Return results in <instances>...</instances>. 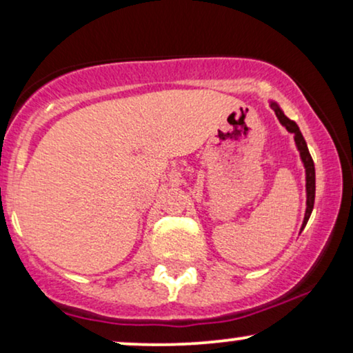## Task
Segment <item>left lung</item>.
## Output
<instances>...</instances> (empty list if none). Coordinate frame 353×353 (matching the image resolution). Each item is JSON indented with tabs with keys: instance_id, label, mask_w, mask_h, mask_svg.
Here are the masks:
<instances>
[{
	"instance_id": "left-lung-1",
	"label": "left lung",
	"mask_w": 353,
	"mask_h": 353,
	"mask_svg": "<svg viewBox=\"0 0 353 353\" xmlns=\"http://www.w3.org/2000/svg\"><path fill=\"white\" fill-rule=\"evenodd\" d=\"M272 109L274 110V114H276V117L279 122H281L283 127H286V130L289 133H294V141H296V146L299 149V152H301V159L303 162V167H305V181H307V209H305V216H303V223H302V230L305 228L308 219H310L312 215V210H313V204H315V165H313V159L310 156V152H308V148H307V143L305 139H303L301 130H299L297 123L294 122V120L288 119L286 115L281 109H279V105L276 103H273L272 101Z\"/></svg>"
}]
</instances>
